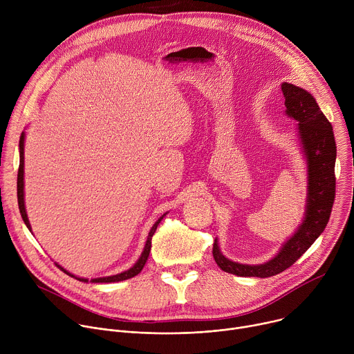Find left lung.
<instances>
[{"instance_id": "8db88e82", "label": "left lung", "mask_w": 354, "mask_h": 354, "mask_svg": "<svg viewBox=\"0 0 354 354\" xmlns=\"http://www.w3.org/2000/svg\"><path fill=\"white\" fill-rule=\"evenodd\" d=\"M286 115L295 120L301 153L307 164L306 210L295 232L281 243L277 254L261 265H243L225 258L216 238L213 257L218 268L242 277H270L284 272L324 232L335 200L336 142L332 124L319 109L315 97L304 88L283 82Z\"/></svg>"}]
</instances>
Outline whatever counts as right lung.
<instances>
[{
    "mask_svg": "<svg viewBox=\"0 0 354 354\" xmlns=\"http://www.w3.org/2000/svg\"><path fill=\"white\" fill-rule=\"evenodd\" d=\"M24 168H25V131H22L21 138H19V171H18V183H17V187H18V206H19V212H21L22 220H24L25 225L28 227V230L32 232V227H30V223H29V218H28V214H26V209H25V190H24V187H25V182H24V179H25V178H24L25 171H24ZM165 216H167V213H165L164 216H161V217L156 221V224H154L153 227H151V230H149V232H148V236H147V241H145V245H144V249H142V252H141V255H140V258L137 259V262H136L130 269H127V270H124V272H122V273L113 274V276H105V277L91 279V283H116V281H123V280H127V279H131V277L137 276V274L142 270V268H144V265H145V262H147V259H148V257H149L151 239H153V235H154V232H156L158 224L161 223V220H162ZM56 265H57V268H60L64 273H67V274L71 276V277H74V279H77V280H80V281H84V283H88V281H89L88 279L78 277V276L70 273L68 270H66V269H64L63 266H60L59 263H56Z\"/></svg>",
    "mask_w": 354,
    "mask_h": 354,
    "instance_id": "1",
    "label": "right lung"
}]
</instances>
